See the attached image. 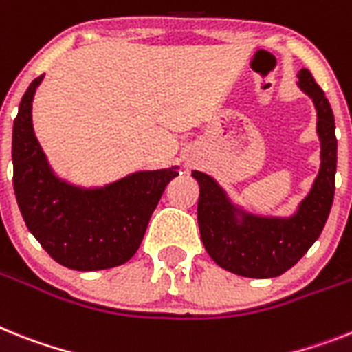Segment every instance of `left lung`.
Segmentation results:
<instances>
[{
	"instance_id": "obj_1",
	"label": "left lung",
	"mask_w": 352,
	"mask_h": 352,
	"mask_svg": "<svg viewBox=\"0 0 352 352\" xmlns=\"http://www.w3.org/2000/svg\"><path fill=\"white\" fill-rule=\"evenodd\" d=\"M297 85L313 100L320 141V168L311 190L290 217L256 214L229 199L211 175L193 171L200 186V238L218 267L243 277L268 279L290 270L308 252L326 226L335 197L336 135L331 105L308 69L297 73Z\"/></svg>"
}]
</instances>
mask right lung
Wrapping results in <instances>:
<instances>
[{"mask_svg":"<svg viewBox=\"0 0 352 352\" xmlns=\"http://www.w3.org/2000/svg\"><path fill=\"white\" fill-rule=\"evenodd\" d=\"M35 78L14 120V191L28 231L62 267L93 272L120 267L138 252L153 209L179 166L144 170L100 188L67 182L53 171L35 138Z\"/></svg>","mask_w":352,"mask_h":352,"instance_id":"obj_1","label":"right lung"}]
</instances>
